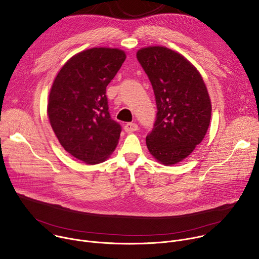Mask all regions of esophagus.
I'll return each mask as SVG.
<instances>
[{
    "label": "esophagus",
    "instance_id": "esophagus-1",
    "mask_svg": "<svg viewBox=\"0 0 259 259\" xmlns=\"http://www.w3.org/2000/svg\"><path fill=\"white\" fill-rule=\"evenodd\" d=\"M124 129H125L126 132L130 133V132L136 131V130L138 129V126H137V124H135V123H127V124L125 125Z\"/></svg>",
    "mask_w": 259,
    "mask_h": 259
}]
</instances>
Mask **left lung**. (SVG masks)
<instances>
[{"label": "left lung", "instance_id": "obj_1", "mask_svg": "<svg viewBox=\"0 0 259 259\" xmlns=\"http://www.w3.org/2000/svg\"><path fill=\"white\" fill-rule=\"evenodd\" d=\"M136 57L153 86L158 109L146 146L162 164H176L207 133L212 109L207 88L197 68L171 49L142 48Z\"/></svg>", "mask_w": 259, "mask_h": 259}]
</instances>
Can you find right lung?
Here are the masks:
<instances>
[{"label":"right lung","mask_w":259,"mask_h":259,"mask_svg":"<svg viewBox=\"0 0 259 259\" xmlns=\"http://www.w3.org/2000/svg\"><path fill=\"white\" fill-rule=\"evenodd\" d=\"M125 59L120 49L85 50L61 67L51 87V127L63 149L87 164L103 162L118 144L122 128L110 118L105 92Z\"/></svg>","instance_id":"add662e5"}]
</instances>
